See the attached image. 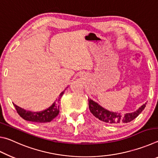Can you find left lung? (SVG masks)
I'll list each match as a JSON object with an SVG mask.
<instances>
[{"label":"left lung","instance_id":"left-lung-1","mask_svg":"<svg viewBox=\"0 0 158 158\" xmlns=\"http://www.w3.org/2000/svg\"><path fill=\"white\" fill-rule=\"evenodd\" d=\"M89 109L93 116L100 121L109 124L127 123L131 122L141 113V111L146 107V103L143 104L142 106H141V107L139 108L135 112L122 115L119 113H116V112L106 110V109L103 108L102 106L98 105L97 102H95L91 99L89 98Z\"/></svg>","mask_w":158,"mask_h":158}]
</instances>
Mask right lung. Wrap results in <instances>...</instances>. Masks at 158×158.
Here are the masks:
<instances>
[{
	"label": "right lung",
	"mask_w": 158,
	"mask_h": 158,
	"mask_svg": "<svg viewBox=\"0 0 158 158\" xmlns=\"http://www.w3.org/2000/svg\"><path fill=\"white\" fill-rule=\"evenodd\" d=\"M65 90H63L60 93L59 98H58V99H56V100L52 104V106L42 111L33 112L31 111H26L25 109L15 105L14 103H13V105L15 106L16 110H17L19 115L26 121L37 123H39L51 122L59 114V101L64 94Z\"/></svg>",
	"instance_id": "right-lung-1"
}]
</instances>
